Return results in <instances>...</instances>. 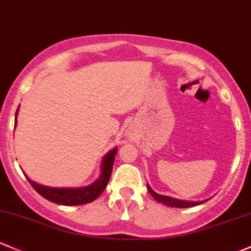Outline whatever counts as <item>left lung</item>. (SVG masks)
<instances>
[{"label":"left lung","instance_id":"left-lung-1","mask_svg":"<svg viewBox=\"0 0 251 251\" xmlns=\"http://www.w3.org/2000/svg\"><path fill=\"white\" fill-rule=\"evenodd\" d=\"M148 191L150 192L154 200H156L157 202L162 203V204L167 205V207H174V208H190V207H195V205L202 204V203L207 202L208 200H203V201H186V200H179V199H174V197L171 196H166V195H160L157 192H155L154 190L149 186V184H147Z\"/></svg>","mask_w":251,"mask_h":251}]
</instances>
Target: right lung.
<instances>
[{"label": "right lung", "instance_id": "right-lung-1", "mask_svg": "<svg viewBox=\"0 0 251 251\" xmlns=\"http://www.w3.org/2000/svg\"><path fill=\"white\" fill-rule=\"evenodd\" d=\"M20 105V104H19ZM18 112H19V107H18L17 113H15V123L14 126L17 127V118ZM118 151V148H113L110 149L107 154L103 155L101 160V166H100V176L94 183L90 185L80 186V188H52V186H46L42 184L36 183V181L31 180L27 176L26 179L30 181L32 188L38 192L41 196L52 203H57V204L62 205H80L90 203L97 199L100 195L103 192V190L107 186L108 181H109L110 174H112L113 163H114L115 154Z\"/></svg>", "mask_w": 251, "mask_h": 251}]
</instances>
